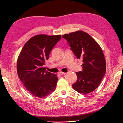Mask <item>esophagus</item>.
I'll return each instance as SVG.
<instances>
[{"label": "esophagus", "mask_w": 123, "mask_h": 123, "mask_svg": "<svg viewBox=\"0 0 123 123\" xmlns=\"http://www.w3.org/2000/svg\"><path fill=\"white\" fill-rule=\"evenodd\" d=\"M59 74L60 75H65V74H66V73L62 72H59Z\"/></svg>", "instance_id": "esophagus-1"}]
</instances>
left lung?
<instances>
[{"label":"left lung","mask_w":123,"mask_h":123,"mask_svg":"<svg viewBox=\"0 0 123 123\" xmlns=\"http://www.w3.org/2000/svg\"><path fill=\"white\" fill-rule=\"evenodd\" d=\"M77 59L82 60L83 70L76 72L77 80L72 85L80 93L87 94L96 89L106 73V60L101 47L90 35L82 31L64 34Z\"/></svg>","instance_id":"8db88e82"}]
</instances>
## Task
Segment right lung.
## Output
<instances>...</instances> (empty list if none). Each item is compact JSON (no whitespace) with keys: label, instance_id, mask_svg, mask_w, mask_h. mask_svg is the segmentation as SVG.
Returning a JSON list of instances; mask_svg holds the SVG:
<instances>
[{"label":"right lung","instance_id":"obj_1","mask_svg":"<svg viewBox=\"0 0 123 123\" xmlns=\"http://www.w3.org/2000/svg\"><path fill=\"white\" fill-rule=\"evenodd\" d=\"M61 37L37 35L26 42L20 52L17 62L18 76L27 91L35 97H47L56 89V74L46 71L43 65Z\"/></svg>","mask_w":123,"mask_h":123}]
</instances>
